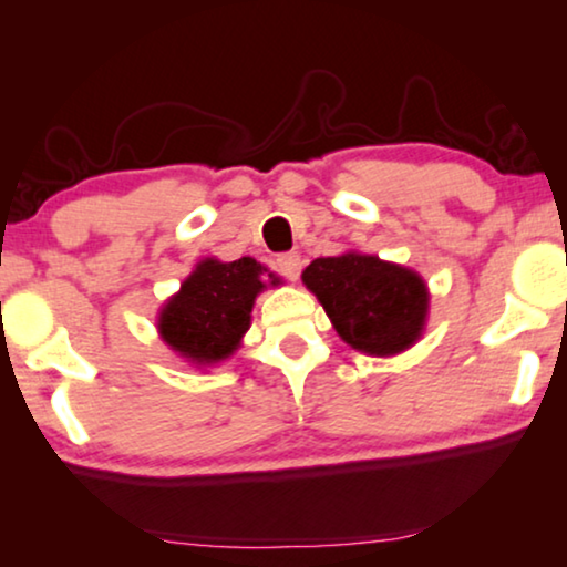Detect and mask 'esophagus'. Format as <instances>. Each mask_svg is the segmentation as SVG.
<instances>
[{
    "instance_id": "esophagus-1",
    "label": "esophagus",
    "mask_w": 567,
    "mask_h": 567,
    "mask_svg": "<svg viewBox=\"0 0 567 567\" xmlns=\"http://www.w3.org/2000/svg\"><path fill=\"white\" fill-rule=\"evenodd\" d=\"M276 268H278V274H281L284 278H289V281H297L299 274H301V255L299 252L278 255Z\"/></svg>"
}]
</instances>
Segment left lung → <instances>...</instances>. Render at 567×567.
Instances as JSON below:
<instances>
[{"label": "left lung", "mask_w": 567, "mask_h": 567, "mask_svg": "<svg viewBox=\"0 0 567 567\" xmlns=\"http://www.w3.org/2000/svg\"><path fill=\"white\" fill-rule=\"evenodd\" d=\"M301 281L320 299L338 336L361 353H402L425 328L429 286L398 262L361 252L317 258Z\"/></svg>", "instance_id": "obj_1"}]
</instances>
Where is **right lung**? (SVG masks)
<instances>
[{"label":"right lung","mask_w":567,"mask_h":567,"mask_svg":"<svg viewBox=\"0 0 567 567\" xmlns=\"http://www.w3.org/2000/svg\"><path fill=\"white\" fill-rule=\"evenodd\" d=\"M262 275L270 286L281 284V278L268 274V268L252 258L200 260L181 284V291L159 309L162 340L196 367L229 359L250 330L255 297L266 289Z\"/></svg>","instance_id":"obj_1"}]
</instances>
